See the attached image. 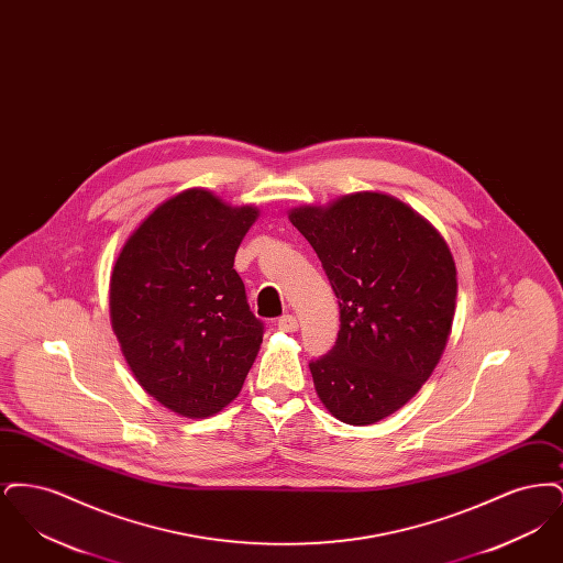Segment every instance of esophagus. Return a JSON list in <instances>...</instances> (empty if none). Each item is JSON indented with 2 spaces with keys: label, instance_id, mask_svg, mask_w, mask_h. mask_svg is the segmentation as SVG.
Returning <instances> with one entry per match:
<instances>
[{
  "label": "esophagus",
  "instance_id": "esophagus-1",
  "mask_svg": "<svg viewBox=\"0 0 563 563\" xmlns=\"http://www.w3.org/2000/svg\"><path fill=\"white\" fill-rule=\"evenodd\" d=\"M278 329L280 331H297V319H295L294 314H283L278 319Z\"/></svg>",
  "mask_w": 563,
  "mask_h": 563
}]
</instances>
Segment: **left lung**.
<instances>
[{
    "label": "left lung",
    "mask_w": 563,
    "mask_h": 563,
    "mask_svg": "<svg viewBox=\"0 0 563 563\" xmlns=\"http://www.w3.org/2000/svg\"><path fill=\"white\" fill-rule=\"evenodd\" d=\"M340 299L335 346L310 361L322 405L365 427L395 413L437 367L455 312V264L427 219L386 194L289 213Z\"/></svg>",
    "instance_id": "1"
}]
</instances>
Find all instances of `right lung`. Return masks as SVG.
Instances as JSON below:
<instances>
[{
	"mask_svg": "<svg viewBox=\"0 0 563 563\" xmlns=\"http://www.w3.org/2000/svg\"><path fill=\"white\" fill-rule=\"evenodd\" d=\"M255 219V207L232 209L188 189L134 230L113 266V333L143 390L175 413L221 411L260 352L264 322L234 269Z\"/></svg>",
	"mask_w": 563,
	"mask_h": 563,
	"instance_id": "1",
	"label": "right lung"
}]
</instances>
